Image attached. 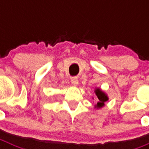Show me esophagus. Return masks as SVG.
<instances>
[{
	"label": "esophagus",
	"instance_id": "obj_1",
	"mask_svg": "<svg viewBox=\"0 0 149 149\" xmlns=\"http://www.w3.org/2000/svg\"><path fill=\"white\" fill-rule=\"evenodd\" d=\"M71 83H72L73 85L76 86V85H77V84H78V79H77V77H72V78L71 79Z\"/></svg>",
	"mask_w": 149,
	"mask_h": 149
}]
</instances>
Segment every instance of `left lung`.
<instances>
[{
  "mask_svg": "<svg viewBox=\"0 0 149 149\" xmlns=\"http://www.w3.org/2000/svg\"><path fill=\"white\" fill-rule=\"evenodd\" d=\"M95 93L96 95H97V97L98 98V102L95 105V107L100 108V107H103L104 105V102L108 100V98L105 95V93H103L100 89H96L95 91Z\"/></svg>",
  "mask_w": 149,
  "mask_h": 149,
  "instance_id": "obj_1",
  "label": "left lung"
}]
</instances>
